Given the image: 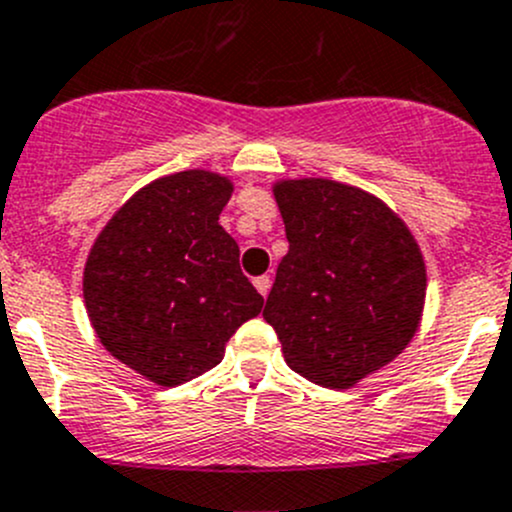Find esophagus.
Here are the masks:
<instances>
[{"mask_svg":"<svg viewBox=\"0 0 512 512\" xmlns=\"http://www.w3.org/2000/svg\"><path fill=\"white\" fill-rule=\"evenodd\" d=\"M270 285H272L270 275H260V277H255V287H257V292H260L262 297H267V292H270Z\"/></svg>","mask_w":512,"mask_h":512,"instance_id":"1","label":"esophagus"}]
</instances>
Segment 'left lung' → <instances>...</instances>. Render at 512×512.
I'll return each mask as SVG.
<instances>
[{"instance_id":"obj_1","label":"left lung","mask_w":512,"mask_h":512,"mask_svg":"<svg viewBox=\"0 0 512 512\" xmlns=\"http://www.w3.org/2000/svg\"><path fill=\"white\" fill-rule=\"evenodd\" d=\"M290 250L265 320L285 362L315 385L355 388L395 360L425 310L418 240L380 197L327 177L272 182Z\"/></svg>"}]
</instances>
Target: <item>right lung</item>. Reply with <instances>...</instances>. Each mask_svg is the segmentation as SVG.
<instances>
[{
    "label": "right lung",
    "mask_w": 512,
    "mask_h": 512,
    "mask_svg": "<svg viewBox=\"0 0 512 512\" xmlns=\"http://www.w3.org/2000/svg\"><path fill=\"white\" fill-rule=\"evenodd\" d=\"M232 192L230 177L202 167L157 177L109 217L84 262L94 335L160 388L222 362L237 327L262 312L220 225Z\"/></svg>",
    "instance_id": "1"
}]
</instances>
